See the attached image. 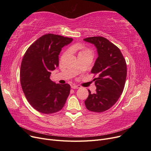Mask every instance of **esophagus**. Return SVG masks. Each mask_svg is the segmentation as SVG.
Returning <instances> with one entry per match:
<instances>
[{
    "mask_svg": "<svg viewBox=\"0 0 151 151\" xmlns=\"http://www.w3.org/2000/svg\"><path fill=\"white\" fill-rule=\"evenodd\" d=\"M71 88H72V89H80V88H81V86H76V85H71Z\"/></svg>",
    "mask_w": 151,
    "mask_h": 151,
    "instance_id": "esophagus-1",
    "label": "esophagus"
}]
</instances>
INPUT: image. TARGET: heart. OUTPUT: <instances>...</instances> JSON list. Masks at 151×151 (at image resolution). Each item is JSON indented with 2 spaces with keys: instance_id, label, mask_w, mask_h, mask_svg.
<instances>
[{
  "instance_id": "1",
  "label": "heart",
  "mask_w": 151,
  "mask_h": 151,
  "mask_svg": "<svg viewBox=\"0 0 151 151\" xmlns=\"http://www.w3.org/2000/svg\"><path fill=\"white\" fill-rule=\"evenodd\" d=\"M81 52H89V51L88 50H84L82 51Z\"/></svg>"
}]
</instances>
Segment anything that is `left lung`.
Instances as JSON below:
<instances>
[{
  "mask_svg": "<svg viewBox=\"0 0 151 151\" xmlns=\"http://www.w3.org/2000/svg\"><path fill=\"white\" fill-rule=\"evenodd\" d=\"M84 40L96 47L98 58L91 70L97 75L94 78L96 93L89 96L84 104L86 108L93 112H104L112 107L122 94L127 77L126 62L120 50L108 39L92 37Z\"/></svg>",
  "mask_w": 151,
  "mask_h": 151,
  "instance_id": "1",
  "label": "left lung"
}]
</instances>
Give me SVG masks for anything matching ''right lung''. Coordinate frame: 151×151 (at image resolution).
I'll return each instance as SVG.
<instances>
[{
	"instance_id": "1",
	"label": "right lung",
	"mask_w": 151,
	"mask_h": 151,
	"mask_svg": "<svg viewBox=\"0 0 151 151\" xmlns=\"http://www.w3.org/2000/svg\"><path fill=\"white\" fill-rule=\"evenodd\" d=\"M73 38L47 34L32 44L24 55L20 69V82L30 105L43 114L56 113L64 106L70 86L51 80V71L59 65L62 47Z\"/></svg>"
}]
</instances>
